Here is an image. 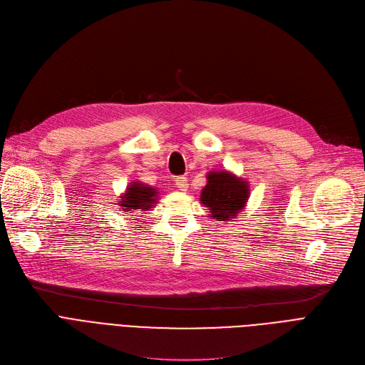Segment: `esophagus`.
Returning <instances> with one entry per match:
<instances>
[{
    "label": "esophagus",
    "instance_id": "34e87169",
    "mask_svg": "<svg viewBox=\"0 0 365 365\" xmlns=\"http://www.w3.org/2000/svg\"><path fill=\"white\" fill-rule=\"evenodd\" d=\"M176 186L179 187V190H182V192H186L187 187H189L187 179H186V178H178V179H176Z\"/></svg>",
    "mask_w": 365,
    "mask_h": 365
}]
</instances>
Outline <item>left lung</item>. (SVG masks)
Here are the masks:
<instances>
[{
    "mask_svg": "<svg viewBox=\"0 0 365 365\" xmlns=\"http://www.w3.org/2000/svg\"><path fill=\"white\" fill-rule=\"evenodd\" d=\"M207 183L201 190L200 201L208 208V216L217 222L237 219L250 198V183L231 170H212L207 173Z\"/></svg>",
    "mask_w": 365,
    "mask_h": 365,
    "instance_id": "obj_1",
    "label": "left lung"
}]
</instances>
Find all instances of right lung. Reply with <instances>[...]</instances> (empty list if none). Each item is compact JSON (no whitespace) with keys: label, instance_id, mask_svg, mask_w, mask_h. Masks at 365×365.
I'll return each instance as SVG.
<instances>
[{"label":"right lung","instance_id":"right-lung-1","mask_svg":"<svg viewBox=\"0 0 365 365\" xmlns=\"http://www.w3.org/2000/svg\"><path fill=\"white\" fill-rule=\"evenodd\" d=\"M160 200L158 189L140 180L130 182L124 192L118 197L121 212L128 215L133 212H149Z\"/></svg>","mask_w":365,"mask_h":365}]
</instances>
